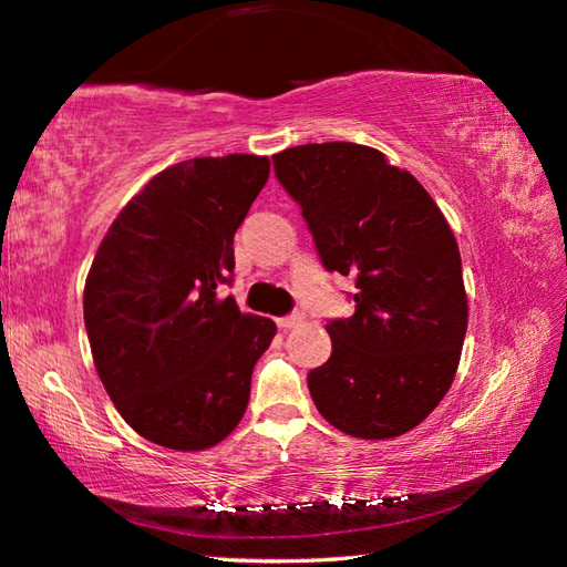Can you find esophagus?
<instances>
[{"label": "esophagus", "mask_w": 567, "mask_h": 567, "mask_svg": "<svg viewBox=\"0 0 567 567\" xmlns=\"http://www.w3.org/2000/svg\"><path fill=\"white\" fill-rule=\"evenodd\" d=\"M302 320H305V315L300 310H295L292 315H285V318L277 320V324H280L282 330H290V328H297V324H300Z\"/></svg>", "instance_id": "34e87169"}]
</instances>
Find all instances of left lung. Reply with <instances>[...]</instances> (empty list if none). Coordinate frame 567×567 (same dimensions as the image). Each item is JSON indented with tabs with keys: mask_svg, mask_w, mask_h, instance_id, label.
<instances>
[{
	"mask_svg": "<svg viewBox=\"0 0 567 567\" xmlns=\"http://www.w3.org/2000/svg\"><path fill=\"white\" fill-rule=\"evenodd\" d=\"M275 175L310 227L328 272L352 277L354 315L332 320L330 360L307 388L342 433L388 440L445 398L467 330L463 262L427 189L354 142L290 147Z\"/></svg>",
	"mask_w": 567,
	"mask_h": 567,
	"instance_id": "1",
	"label": "left lung"
}]
</instances>
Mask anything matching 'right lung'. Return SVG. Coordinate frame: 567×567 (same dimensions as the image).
Here are the masks:
<instances>
[{"instance_id":"obj_1","label":"right lung","mask_w":567,"mask_h":567,"mask_svg":"<svg viewBox=\"0 0 567 567\" xmlns=\"http://www.w3.org/2000/svg\"><path fill=\"white\" fill-rule=\"evenodd\" d=\"M270 177L257 155L162 169L104 235L84 285L94 368L124 422L169 450H207L243 420L275 322L239 312L235 233Z\"/></svg>"}]
</instances>
